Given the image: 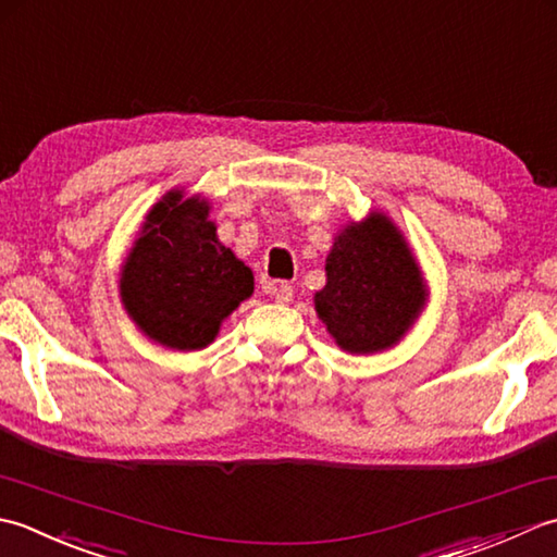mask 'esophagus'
<instances>
[{
  "label": "esophagus",
  "mask_w": 557,
  "mask_h": 557,
  "mask_svg": "<svg viewBox=\"0 0 557 557\" xmlns=\"http://www.w3.org/2000/svg\"><path fill=\"white\" fill-rule=\"evenodd\" d=\"M262 290L271 298H276V302H288L293 298V286L286 281H269L262 278Z\"/></svg>",
  "instance_id": "34e87169"
}]
</instances>
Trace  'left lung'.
<instances>
[{
  "instance_id": "obj_1",
  "label": "left lung",
  "mask_w": 557,
  "mask_h": 557,
  "mask_svg": "<svg viewBox=\"0 0 557 557\" xmlns=\"http://www.w3.org/2000/svg\"><path fill=\"white\" fill-rule=\"evenodd\" d=\"M425 302V286L401 233L382 213L348 225L326 257V286L314 310L348 354L399 342Z\"/></svg>"
}]
</instances>
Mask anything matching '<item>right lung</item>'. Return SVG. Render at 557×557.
Returning a JSON list of instances; mask_svg holds the SVG:
<instances>
[{
  "label": "right lung",
  "instance_id": "1",
  "mask_svg": "<svg viewBox=\"0 0 557 557\" xmlns=\"http://www.w3.org/2000/svg\"><path fill=\"white\" fill-rule=\"evenodd\" d=\"M209 203L180 191L158 201L124 262L120 293L141 332L177 350L213 342L221 322L255 290L240 259L215 237Z\"/></svg>",
  "mask_w": 557,
  "mask_h": 557
}]
</instances>
